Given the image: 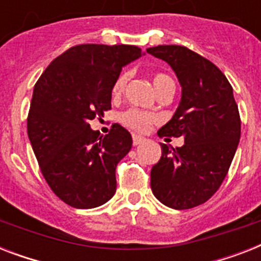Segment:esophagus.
<instances>
[{"label":"esophagus","instance_id":"34e87169","mask_svg":"<svg viewBox=\"0 0 261 261\" xmlns=\"http://www.w3.org/2000/svg\"><path fill=\"white\" fill-rule=\"evenodd\" d=\"M142 142H145V138L141 137V135H137V134H133V145L137 146V145H141Z\"/></svg>","mask_w":261,"mask_h":261}]
</instances>
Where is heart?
<instances>
[{"mask_svg": "<svg viewBox=\"0 0 261 261\" xmlns=\"http://www.w3.org/2000/svg\"><path fill=\"white\" fill-rule=\"evenodd\" d=\"M151 81L154 85V89L157 90V93L161 94L164 92L172 90L174 92V81L171 75L157 71L154 74H151ZM127 83V74L122 73L116 77V80L112 84L111 88V94L112 97L116 98L123 93V89L126 87ZM119 120L123 126H126L127 128L134 131H139V133H145L150 128L155 122H157V116L151 112L147 111L138 110V108H128V110L123 111L122 114L119 115Z\"/></svg>", "mask_w": 261, "mask_h": 261, "instance_id": "obj_1", "label": "heart"}]
</instances>
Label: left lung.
Here are the masks:
<instances>
[{
  "instance_id": "1",
  "label": "left lung",
  "mask_w": 261,
  "mask_h": 261,
  "mask_svg": "<svg viewBox=\"0 0 261 261\" xmlns=\"http://www.w3.org/2000/svg\"><path fill=\"white\" fill-rule=\"evenodd\" d=\"M146 51L171 65L182 88L173 118L157 134L184 137V145L173 149L161 143L151 191L165 206L187 210L207 202L226 177L241 134L239 107L230 83L204 57L184 46Z\"/></svg>"
}]
</instances>
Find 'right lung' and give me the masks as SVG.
Listing matches in <instances>:
<instances>
[{"label":"right lung","instance_id":"1","mask_svg":"<svg viewBox=\"0 0 261 261\" xmlns=\"http://www.w3.org/2000/svg\"><path fill=\"white\" fill-rule=\"evenodd\" d=\"M141 55L128 44H79L57 57L35 84L28 137L43 177L69 206L93 208L115 195V169L133 138L118 123L102 137L89 120L111 110L112 84Z\"/></svg>","mask_w":261,"mask_h":261}]
</instances>
